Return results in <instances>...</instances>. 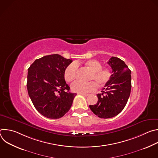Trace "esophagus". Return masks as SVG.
Here are the masks:
<instances>
[{
	"mask_svg": "<svg viewBox=\"0 0 158 158\" xmlns=\"http://www.w3.org/2000/svg\"><path fill=\"white\" fill-rule=\"evenodd\" d=\"M79 95H81V96H83L84 97H86V96H88L89 94H85V93H79Z\"/></svg>",
	"mask_w": 158,
	"mask_h": 158,
	"instance_id": "34e87169",
	"label": "esophagus"
}]
</instances>
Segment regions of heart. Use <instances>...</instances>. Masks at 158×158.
I'll return each mask as SVG.
<instances>
[{
  "label": "heart",
  "mask_w": 158,
  "mask_h": 158,
  "mask_svg": "<svg viewBox=\"0 0 158 158\" xmlns=\"http://www.w3.org/2000/svg\"><path fill=\"white\" fill-rule=\"evenodd\" d=\"M85 66L91 71L88 77L89 82L76 81L71 84L72 91L77 93L93 92L96 89L98 84L99 86L104 85L111 77V72L108 68H102L101 63L96 59L89 60L85 62ZM78 65L76 62H72L66 67L64 71L65 80L71 82L77 77Z\"/></svg>",
  "instance_id": "1"
}]
</instances>
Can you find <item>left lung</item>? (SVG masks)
I'll use <instances>...</instances> for the list:
<instances>
[{
	"mask_svg": "<svg viewBox=\"0 0 158 158\" xmlns=\"http://www.w3.org/2000/svg\"><path fill=\"white\" fill-rule=\"evenodd\" d=\"M107 63L112 68L111 77L101 93L97 94L96 104L89 105L94 114L104 119L120 113L127 104L131 89V71L125 62L118 57H112Z\"/></svg>",
	"mask_w": 158,
	"mask_h": 158,
	"instance_id": "8db88e82",
	"label": "left lung"
}]
</instances>
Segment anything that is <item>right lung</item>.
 Returning a JSON list of instances; mask_svg holds the SVG:
<instances>
[{
    "mask_svg": "<svg viewBox=\"0 0 158 158\" xmlns=\"http://www.w3.org/2000/svg\"><path fill=\"white\" fill-rule=\"evenodd\" d=\"M72 62L60 55L52 54L36 59L28 69V94L42 116L59 119L69 110L77 94L69 91L64 71Z\"/></svg>",
    "mask_w": 158,
    "mask_h": 158,
    "instance_id": "obj_1",
    "label": "right lung"
}]
</instances>
